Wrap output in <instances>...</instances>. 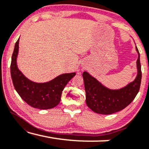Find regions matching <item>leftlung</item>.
I'll return each instance as SVG.
<instances>
[{"label": "left lung", "mask_w": 149, "mask_h": 149, "mask_svg": "<svg viewBox=\"0 0 149 149\" xmlns=\"http://www.w3.org/2000/svg\"><path fill=\"white\" fill-rule=\"evenodd\" d=\"M136 62L138 68L137 77L133 82L119 89H110L102 85L88 72L83 73L85 89L86 92V104L95 113L102 115H111L127 107L138 94L142 79L140 54Z\"/></svg>", "instance_id": "left-lung-1"}]
</instances>
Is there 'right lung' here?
I'll use <instances>...</instances> for the list:
<instances>
[{"mask_svg": "<svg viewBox=\"0 0 149 149\" xmlns=\"http://www.w3.org/2000/svg\"><path fill=\"white\" fill-rule=\"evenodd\" d=\"M19 40L15 42L11 63V75L13 86L19 96L32 107L45 110L52 109L60 103L63 89L76 73H66L47 83L32 82L17 68V57Z\"/></svg>", "mask_w": 149, "mask_h": 149, "instance_id": "1", "label": "right lung"}]
</instances>
